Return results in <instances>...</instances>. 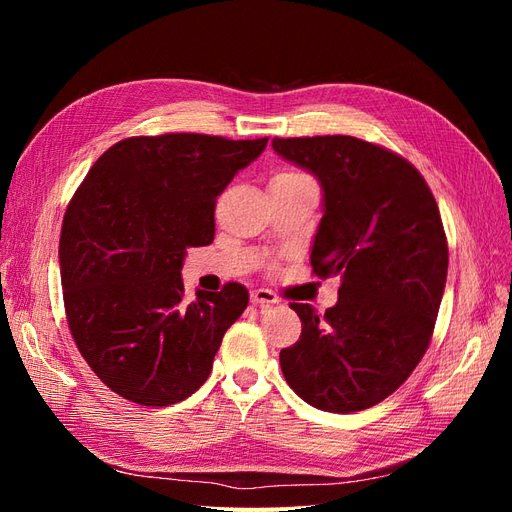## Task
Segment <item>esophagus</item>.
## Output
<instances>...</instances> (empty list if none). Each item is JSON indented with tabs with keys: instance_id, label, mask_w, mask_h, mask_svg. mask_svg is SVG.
<instances>
[{
	"instance_id": "1",
	"label": "esophagus",
	"mask_w": 512,
	"mask_h": 512,
	"mask_svg": "<svg viewBox=\"0 0 512 512\" xmlns=\"http://www.w3.org/2000/svg\"><path fill=\"white\" fill-rule=\"evenodd\" d=\"M250 299H252V303L258 305V307H271V305H275V303H280V297H277L275 292H271V290H267V288H256V290H252Z\"/></svg>"
}]
</instances>
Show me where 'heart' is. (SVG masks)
Here are the masks:
<instances>
[{"label": "heart", "instance_id": "obj_1", "mask_svg": "<svg viewBox=\"0 0 512 512\" xmlns=\"http://www.w3.org/2000/svg\"><path fill=\"white\" fill-rule=\"evenodd\" d=\"M299 179H309L305 173H299V170H282L273 177V181H299Z\"/></svg>", "mask_w": 512, "mask_h": 512}]
</instances>
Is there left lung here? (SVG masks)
<instances>
[{"instance_id":"8db88e82","label":"left lung","mask_w":512,"mask_h":512,"mask_svg":"<svg viewBox=\"0 0 512 512\" xmlns=\"http://www.w3.org/2000/svg\"><path fill=\"white\" fill-rule=\"evenodd\" d=\"M273 149L318 177L309 260L318 277L342 275L324 314L290 303L303 329L280 352L284 378L318 410L371 408L408 380L436 327L448 271L438 203L408 160L361 138H273Z\"/></svg>"}]
</instances>
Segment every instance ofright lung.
Segmentation results:
<instances>
[{
	"label": "right lung",
	"mask_w": 512,
	"mask_h": 512,
	"mask_svg": "<svg viewBox=\"0 0 512 512\" xmlns=\"http://www.w3.org/2000/svg\"><path fill=\"white\" fill-rule=\"evenodd\" d=\"M267 141L123 138L74 192L59 239L68 327L87 365L123 399L170 406L209 378L250 294L232 282L188 301L183 258L213 241L215 200Z\"/></svg>",
	"instance_id": "obj_1"
}]
</instances>
